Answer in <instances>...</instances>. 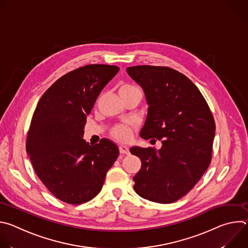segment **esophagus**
Masks as SVG:
<instances>
[{
  "label": "esophagus",
  "mask_w": 248,
  "mask_h": 248,
  "mask_svg": "<svg viewBox=\"0 0 248 248\" xmlns=\"http://www.w3.org/2000/svg\"><path fill=\"white\" fill-rule=\"evenodd\" d=\"M120 152L122 154H126L127 155V154H129V149L125 145H120Z\"/></svg>",
  "instance_id": "obj_1"
}]
</instances>
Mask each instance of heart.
Segmentation results:
<instances>
[{
	"label": "heart",
	"instance_id": "1",
	"mask_svg": "<svg viewBox=\"0 0 248 248\" xmlns=\"http://www.w3.org/2000/svg\"><path fill=\"white\" fill-rule=\"evenodd\" d=\"M133 89H136V87L132 86V85H129V84H125V85H123L121 88H120V91H129V90H133ZM113 134L114 136L117 138V139H120V140H126L129 138L130 136V131L127 127L125 126H118L116 127L114 130H113Z\"/></svg>",
	"mask_w": 248,
	"mask_h": 248
}]
</instances>
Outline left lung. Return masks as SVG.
<instances>
[{
  "label": "left lung",
  "instance_id": "1",
  "mask_svg": "<svg viewBox=\"0 0 248 248\" xmlns=\"http://www.w3.org/2000/svg\"><path fill=\"white\" fill-rule=\"evenodd\" d=\"M126 73L142 88L148 105L140 136L162 140L159 150L130 148L142 163L133 188L150 201L172 203L197 184L210 165L214 118L198 88L176 70L136 65Z\"/></svg>",
  "mask_w": 248,
  "mask_h": 248
}]
</instances>
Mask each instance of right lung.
Masks as SVG:
<instances>
[{
  "label": "right lung",
  "instance_id": "add662e5",
  "mask_svg": "<svg viewBox=\"0 0 248 248\" xmlns=\"http://www.w3.org/2000/svg\"><path fill=\"white\" fill-rule=\"evenodd\" d=\"M120 67L88 64L59 78L34 111L26 153L35 172L58 199L80 204L102 189L106 173L119 156L113 141L91 146L82 138L86 116Z\"/></svg>",
  "mask_w": 248,
  "mask_h": 248
}]
</instances>
